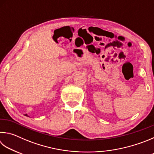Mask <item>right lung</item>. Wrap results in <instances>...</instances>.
Masks as SVG:
<instances>
[{
	"label": "right lung",
	"instance_id": "add662e5",
	"mask_svg": "<svg viewBox=\"0 0 154 154\" xmlns=\"http://www.w3.org/2000/svg\"><path fill=\"white\" fill-rule=\"evenodd\" d=\"M25 115H26V116H27V114H25Z\"/></svg>",
	"mask_w": 154,
	"mask_h": 154
}]
</instances>
